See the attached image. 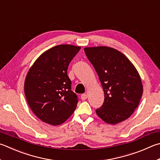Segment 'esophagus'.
Returning <instances> with one entry per match:
<instances>
[{
    "instance_id": "34e87169",
    "label": "esophagus",
    "mask_w": 160,
    "mask_h": 160,
    "mask_svg": "<svg viewBox=\"0 0 160 160\" xmlns=\"http://www.w3.org/2000/svg\"><path fill=\"white\" fill-rule=\"evenodd\" d=\"M88 96L87 94H83L81 95V99H82V101L86 100L87 98H88Z\"/></svg>"
}]
</instances>
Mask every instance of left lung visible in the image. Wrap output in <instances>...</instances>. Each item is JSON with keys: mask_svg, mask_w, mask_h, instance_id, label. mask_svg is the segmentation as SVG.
Instances as JSON below:
<instances>
[{"mask_svg": "<svg viewBox=\"0 0 160 160\" xmlns=\"http://www.w3.org/2000/svg\"><path fill=\"white\" fill-rule=\"evenodd\" d=\"M104 91V101L96 110L101 119L116 124L129 118L143 94L140 75L125 55L108 47L84 48Z\"/></svg>", "mask_w": 160, "mask_h": 160, "instance_id": "obj_1", "label": "left lung"}]
</instances>
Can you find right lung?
Returning a JSON list of instances; mask_svg holds the SVG:
<instances>
[{
	"label": "right lung",
	"instance_id": "add662e5",
	"mask_svg": "<svg viewBox=\"0 0 160 160\" xmlns=\"http://www.w3.org/2000/svg\"><path fill=\"white\" fill-rule=\"evenodd\" d=\"M80 47L59 45L40 55L30 68L24 82L28 106L40 120L52 125L64 122L78 102L67 75L71 60Z\"/></svg>",
	"mask_w": 160,
	"mask_h": 160
}]
</instances>
